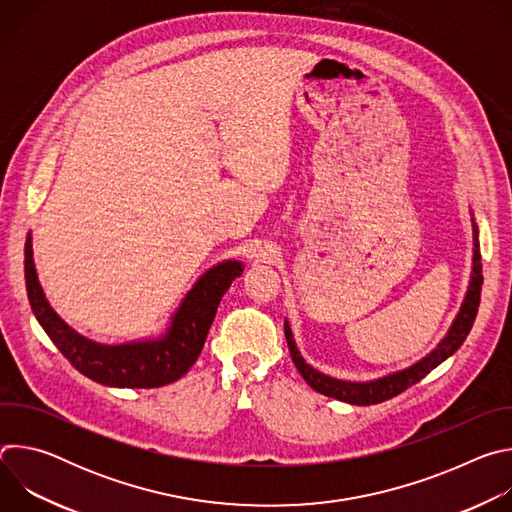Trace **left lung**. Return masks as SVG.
<instances>
[{"label":"left lung","instance_id":"obj_1","mask_svg":"<svg viewBox=\"0 0 512 512\" xmlns=\"http://www.w3.org/2000/svg\"><path fill=\"white\" fill-rule=\"evenodd\" d=\"M480 243H478V227L474 225V267H472V281L468 287L466 300L462 304V310L458 314V318L454 320L448 336L440 342L431 354H427L425 358H421L413 367L387 375L383 379L377 381H369V383H350V381H338L332 379L328 375L318 373L316 369H312L310 364H306V360L302 358V354L298 352V346L294 342V336H291L289 324L285 322V338H287V348L291 354V360H294L296 369L300 371V375L304 377V381L318 393L344 401V403H352V405H377L383 403L387 399L397 397L399 393H403L405 389H409L411 385L419 383L425 375H429V371H433L437 364L444 362L448 356H452L462 342L466 340V336L472 330V324L476 320L478 314V306H480V291H482V263H480Z\"/></svg>","mask_w":512,"mask_h":512}]
</instances>
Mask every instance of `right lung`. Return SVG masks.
Here are the masks:
<instances>
[{"instance_id":"right-lung-1","label":"right lung","mask_w":512,"mask_h":512,"mask_svg":"<svg viewBox=\"0 0 512 512\" xmlns=\"http://www.w3.org/2000/svg\"><path fill=\"white\" fill-rule=\"evenodd\" d=\"M24 271L32 312L72 367L107 387L152 389L174 383L188 373L202 352L221 298L233 279L243 273V265L239 261H225L208 269L188 291L166 336L119 346L97 344L68 328L54 314L38 283L30 235L24 249Z\"/></svg>"}]
</instances>
